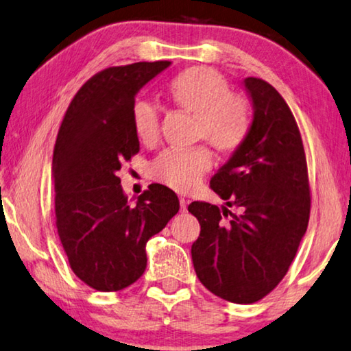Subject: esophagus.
<instances>
[{
    "mask_svg": "<svg viewBox=\"0 0 351 351\" xmlns=\"http://www.w3.org/2000/svg\"><path fill=\"white\" fill-rule=\"evenodd\" d=\"M187 204H189V199H186V198H180V206H181V213H186V209H187Z\"/></svg>",
    "mask_w": 351,
    "mask_h": 351,
    "instance_id": "34e87169",
    "label": "esophagus"
}]
</instances>
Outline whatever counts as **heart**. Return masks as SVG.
Returning a JSON list of instances; mask_svg holds the SVG:
<instances>
[{"label":"heart","instance_id":"1","mask_svg":"<svg viewBox=\"0 0 351 351\" xmlns=\"http://www.w3.org/2000/svg\"><path fill=\"white\" fill-rule=\"evenodd\" d=\"M173 101L197 117V137L204 138L219 152H231L243 141L248 130V109L241 97L230 93L226 81L209 66H191L169 86ZM132 130L143 143L159 136L160 110L148 99L138 98L131 109ZM210 153L203 147L165 149L148 165L152 180L175 191L186 192L210 169Z\"/></svg>","mask_w":351,"mask_h":351}]
</instances>
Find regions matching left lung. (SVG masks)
I'll return each instance as SVG.
<instances>
[{
  "mask_svg": "<svg viewBox=\"0 0 351 351\" xmlns=\"http://www.w3.org/2000/svg\"><path fill=\"white\" fill-rule=\"evenodd\" d=\"M242 84L253 104L252 125L210 180L226 206L241 210L193 202L189 213L202 226L192 245L198 280L226 302L248 304L287 274L308 228L311 197L302 136L285 98L259 77Z\"/></svg>",
  "mask_w": 351,
  "mask_h": 351,
  "instance_id": "obj_1",
  "label": "left lung"
}]
</instances>
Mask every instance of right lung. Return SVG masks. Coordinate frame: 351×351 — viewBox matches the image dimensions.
<instances>
[{
    "label": "right lung",
    "instance_id": "right-lung-1",
    "mask_svg": "<svg viewBox=\"0 0 351 351\" xmlns=\"http://www.w3.org/2000/svg\"><path fill=\"white\" fill-rule=\"evenodd\" d=\"M169 60L110 66L66 109L53 154L56 226L75 275L99 292L121 291L147 269L145 245L180 210L176 193L152 184L128 202L117 171L138 153L131 109Z\"/></svg>",
    "mask_w": 351,
    "mask_h": 351
}]
</instances>
